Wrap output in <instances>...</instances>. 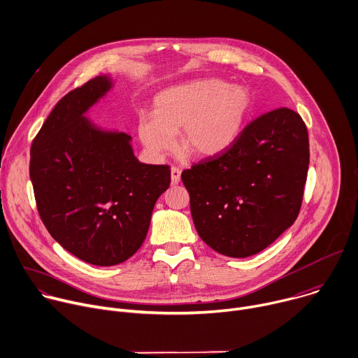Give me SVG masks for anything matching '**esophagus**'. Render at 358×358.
<instances>
[{
  "label": "esophagus",
  "instance_id": "esophagus-1",
  "mask_svg": "<svg viewBox=\"0 0 358 358\" xmlns=\"http://www.w3.org/2000/svg\"><path fill=\"white\" fill-rule=\"evenodd\" d=\"M171 179H172V185H178L180 182V171L178 168L171 169Z\"/></svg>",
  "mask_w": 358,
  "mask_h": 358
}]
</instances>
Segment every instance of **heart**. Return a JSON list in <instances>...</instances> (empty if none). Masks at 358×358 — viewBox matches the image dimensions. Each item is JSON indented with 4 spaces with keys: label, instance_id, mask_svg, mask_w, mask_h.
<instances>
[{
    "label": "heart",
    "instance_id": "1",
    "mask_svg": "<svg viewBox=\"0 0 358 358\" xmlns=\"http://www.w3.org/2000/svg\"><path fill=\"white\" fill-rule=\"evenodd\" d=\"M254 99L243 86L222 79H199L168 87L154 100V115L142 117L138 132L154 155L179 145L194 158H213L227 151L241 135Z\"/></svg>",
    "mask_w": 358,
    "mask_h": 358
}]
</instances>
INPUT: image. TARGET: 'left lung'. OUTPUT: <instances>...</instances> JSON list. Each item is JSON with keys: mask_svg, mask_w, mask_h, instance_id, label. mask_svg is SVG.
Listing matches in <instances>:
<instances>
[{"mask_svg": "<svg viewBox=\"0 0 358 358\" xmlns=\"http://www.w3.org/2000/svg\"><path fill=\"white\" fill-rule=\"evenodd\" d=\"M309 168V138L289 108L250 122L223 154L182 172L200 238L214 251L247 258L296 220Z\"/></svg>", "mask_w": 358, "mask_h": 358, "instance_id": "obj_1", "label": "left lung"}]
</instances>
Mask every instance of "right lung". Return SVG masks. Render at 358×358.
<instances>
[{
  "mask_svg": "<svg viewBox=\"0 0 358 358\" xmlns=\"http://www.w3.org/2000/svg\"><path fill=\"white\" fill-rule=\"evenodd\" d=\"M115 86L101 75L66 94L32 142L29 176L50 236L79 259L111 266L144 243L171 169L138 161L132 138L86 114Z\"/></svg>",
  "mask_w": 358,
  "mask_h": 358,
  "instance_id": "add662e5",
  "label": "right lung"
}]
</instances>
